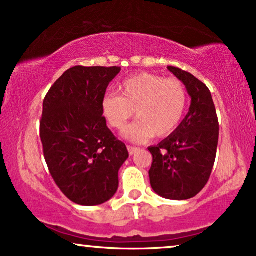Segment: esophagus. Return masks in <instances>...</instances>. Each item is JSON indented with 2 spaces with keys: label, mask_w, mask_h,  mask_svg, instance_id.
<instances>
[{
  "label": "esophagus",
  "mask_w": 256,
  "mask_h": 256,
  "mask_svg": "<svg viewBox=\"0 0 256 256\" xmlns=\"http://www.w3.org/2000/svg\"><path fill=\"white\" fill-rule=\"evenodd\" d=\"M127 149H128V152L129 155H134L138 152V146H127Z\"/></svg>",
  "instance_id": "obj_1"
}]
</instances>
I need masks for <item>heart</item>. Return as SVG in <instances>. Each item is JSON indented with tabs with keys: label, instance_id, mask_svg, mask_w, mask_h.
Returning <instances> with one entry per match:
<instances>
[{
	"label": "heart",
	"instance_id": "obj_1",
	"mask_svg": "<svg viewBox=\"0 0 256 256\" xmlns=\"http://www.w3.org/2000/svg\"><path fill=\"white\" fill-rule=\"evenodd\" d=\"M118 90L120 94L104 96V116L110 127L121 130L136 114L138 120L122 132L134 142H144L154 135H170L180 126L188 108V90L176 78L140 73L124 80Z\"/></svg>",
	"mask_w": 256,
	"mask_h": 256
}]
</instances>
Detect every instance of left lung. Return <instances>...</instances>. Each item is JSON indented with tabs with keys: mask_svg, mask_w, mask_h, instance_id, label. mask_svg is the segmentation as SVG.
I'll list each match as a JSON object with an SVG mask.
<instances>
[{
	"mask_svg": "<svg viewBox=\"0 0 256 256\" xmlns=\"http://www.w3.org/2000/svg\"><path fill=\"white\" fill-rule=\"evenodd\" d=\"M191 96L188 113L172 134L149 146L152 190L160 197L185 200L197 196L211 176L219 138V122L211 92L191 73L168 66Z\"/></svg>",
	"mask_w": 256,
	"mask_h": 256,
	"instance_id": "8db88e82",
	"label": "left lung"
}]
</instances>
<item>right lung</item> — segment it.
<instances>
[{
    "label": "right lung",
    "mask_w": 256,
    "mask_h": 256,
    "mask_svg": "<svg viewBox=\"0 0 256 256\" xmlns=\"http://www.w3.org/2000/svg\"><path fill=\"white\" fill-rule=\"evenodd\" d=\"M121 68L74 66L54 84L43 102L40 140L56 184L70 200L94 206L118 188L129 154L102 116V99Z\"/></svg>",
    "instance_id": "add662e5"
}]
</instances>
